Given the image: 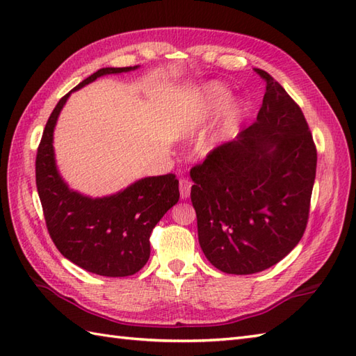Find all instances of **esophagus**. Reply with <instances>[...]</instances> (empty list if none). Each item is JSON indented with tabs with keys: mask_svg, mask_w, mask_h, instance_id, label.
Segmentation results:
<instances>
[{
	"mask_svg": "<svg viewBox=\"0 0 356 356\" xmlns=\"http://www.w3.org/2000/svg\"><path fill=\"white\" fill-rule=\"evenodd\" d=\"M191 188H192V183L188 179H181L179 181V195L181 200H187L191 196Z\"/></svg>",
	"mask_w": 356,
	"mask_h": 356,
	"instance_id": "1",
	"label": "esophagus"
}]
</instances>
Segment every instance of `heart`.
I'll return each mask as SVG.
<instances>
[{"label": "heart", "mask_w": 356, "mask_h": 356, "mask_svg": "<svg viewBox=\"0 0 356 356\" xmlns=\"http://www.w3.org/2000/svg\"><path fill=\"white\" fill-rule=\"evenodd\" d=\"M228 99H230V92H228L225 86L220 83H209L205 86L198 105H196L195 111L187 118V122L184 124V132L187 136H193V134L202 129L205 123L210 120V117L215 114L220 106L225 105ZM239 117L241 106L236 104V102H230V104H227L222 109V113L219 114L218 120L211 128L207 138L204 140L202 152L210 154L213 151H216V149L230 137V134L236 123H238Z\"/></svg>", "instance_id": "1"}]
</instances>
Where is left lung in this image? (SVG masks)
Returning a JSON list of instances; mask_svg holds the SVG:
<instances>
[{
    "label": "left lung",
    "instance_id": "left-lung-1",
    "mask_svg": "<svg viewBox=\"0 0 356 356\" xmlns=\"http://www.w3.org/2000/svg\"><path fill=\"white\" fill-rule=\"evenodd\" d=\"M256 122L191 170L198 239L209 262L236 275L260 273L305 233L317 151L302 109L264 70Z\"/></svg>",
    "mask_w": 356,
    "mask_h": 356
}]
</instances>
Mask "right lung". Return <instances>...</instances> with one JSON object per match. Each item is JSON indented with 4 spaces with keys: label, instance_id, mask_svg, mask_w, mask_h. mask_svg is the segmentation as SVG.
<instances>
[{
    "label": "right lung",
    "instance_id": "obj_1",
    "mask_svg": "<svg viewBox=\"0 0 356 356\" xmlns=\"http://www.w3.org/2000/svg\"><path fill=\"white\" fill-rule=\"evenodd\" d=\"M136 67L102 68L59 100L45 124L36 155V187L51 239L70 262L105 277H126L146 265L149 238L164 213L179 200L175 175L146 177L113 195L92 198L70 188L59 173L53 134L71 92L108 74Z\"/></svg>",
    "mask_w": 356,
    "mask_h": 356
}]
</instances>
